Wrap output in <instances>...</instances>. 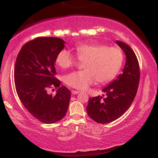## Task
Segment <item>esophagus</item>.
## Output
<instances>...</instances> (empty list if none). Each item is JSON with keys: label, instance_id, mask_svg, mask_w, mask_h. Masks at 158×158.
<instances>
[{"label": "esophagus", "instance_id": "34e87169", "mask_svg": "<svg viewBox=\"0 0 158 158\" xmlns=\"http://www.w3.org/2000/svg\"><path fill=\"white\" fill-rule=\"evenodd\" d=\"M80 91H79V90H72V94L73 95H77V94H78V93H79Z\"/></svg>", "mask_w": 158, "mask_h": 158}]
</instances>
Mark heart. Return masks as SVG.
I'll list each match as a JSON object with an SVG mask.
<instances>
[{
  "instance_id": "heart-1",
  "label": "heart",
  "mask_w": 158,
  "mask_h": 158,
  "mask_svg": "<svg viewBox=\"0 0 158 158\" xmlns=\"http://www.w3.org/2000/svg\"><path fill=\"white\" fill-rule=\"evenodd\" d=\"M79 60L84 63V70L73 72L65 77V84L72 88L85 90L94 83L105 84L117 75L123 62V53L118 47L102 44H81L75 49ZM56 63L63 69L75 66L77 58L69 51L62 49L56 58Z\"/></svg>"
}]
</instances>
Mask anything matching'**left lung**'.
<instances>
[{"instance_id":"left-lung-1","label":"left lung","mask_w":158,"mask_h":158,"mask_svg":"<svg viewBox=\"0 0 158 158\" xmlns=\"http://www.w3.org/2000/svg\"><path fill=\"white\" fill-rule=\"evenodd\" d=\"M116 43L126 56L123 73L102 89L105 98H90L86 107L88 115L98 123H109L121 117L132 103L139 83V65L135 52L124 42L117 40Z\"/></svg>"}]
</instances>
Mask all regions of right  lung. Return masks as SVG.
I'll list each match as a JSON object with an SVG mask.
<instances>
[{
  "label": "right lung",
  "mask_w": 158,
  "mask_h": 158,
  "mask_svg": "<svg viewBox=\"0 0 158 158\" xmlns=\"http://www.w3.org/2000/svg\"><path fill=\"white\" fill-rule=\"evenodd\" d=\"M58 37H37L21 48L16 59L14 77L19 98L32 116L44 123L59 121L68 111L71 93L55 77L56 58L65 47ZM58 88L53 96L49 87Z\"/></svg>",
  "instance_id": "add662e5"
}]
</instances>
